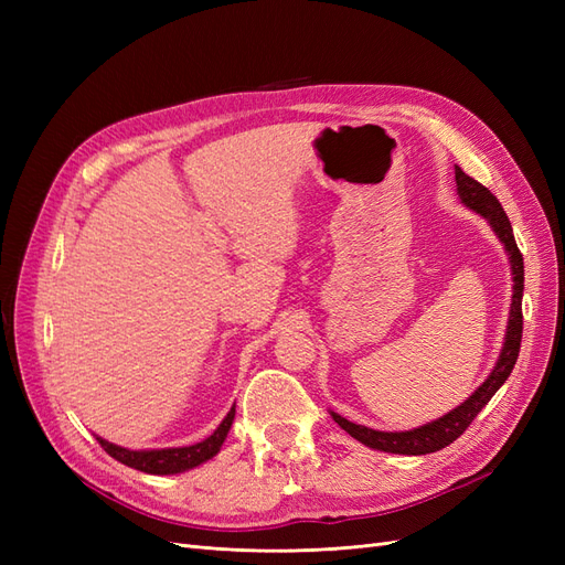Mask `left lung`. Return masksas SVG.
<instances>
[{"instance_id": "8db88e82", "label": "left lung", "mask_w": 565, "mask_h": 565, "mask_svg": "<svg viewBox=\"0 0 565 565\" xmlns=\"http://www.w3.org/2000/svg\"><path fill=\"white\" fill-rule=\"evenodd\" d=\"M455 181H457V193L461 198V202L471 207L473 212H478L481 216H486L490 221V226L498 233L500 241L504 243V249L509 252L511 259V273H514V297H511V316H509V328H507V337H504V347L500 353V361L494 365V370L490 372V377L478 386L469 401L461 403L459 407H455L452 413L443 415L440 419L424 424L419 429L413 431H374L367 429V426L353 424L349 419H344L341 415L332 413L334 422L344 429L347 434H351L355 440H361L363 446L374 448V450H384V452H396V455H426V452H436L440 448L450 446L452 440H457L461 434L469 429V424L476 419V415L488 405V401L498 393V388L507 382V377L511 374L516 365V358L521 351V337H523V309H521V299H523V254L516 245L514 231H511L509 216L504 214L500 200L494 198L483 183H478L476 179L467 177L461 172L459 167H455Z\"/></svg>"}]
</instances>
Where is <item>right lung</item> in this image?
Listing matches in <instances>:
<instances>
[{
    "instance_id": "right-lung-1",
    "label": "right lung",
    "mask_w": 565,
    "mask_h": 565,
    "mask_svg": "<svg viewBox=\"0 0 565 565\" xmlns=\"http://www.w3.org/2000/svg\"><path fill=\"white\" fill-rule=\"evenodd\" d=\"M233 417H235V407H231V413L226 415V419L216 426V431L210 438H204L202 443H195V446H188V448L127 450V448L113 446V443H108L104 438H98V443H100V448H104L110 457H115L117 461H122V465H127L131 469L156 473V476L181 473L185 469H193V467L202 465V461L212 459L218 452V448L224 446V440L228 436Z\"/></svg>"
}]
</instances>
